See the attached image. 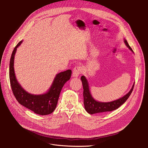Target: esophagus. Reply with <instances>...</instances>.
I'll list each match as a JSON object with an SVG mask.
<instances>
[{"label":"esophagus","mask_w":148,"mask_h":148,"mask_svg":"<svg viewBox=\"0 0 148 148\" xmlns=\"http://www.w3.org/2000/svg\"><path fill=\"white\" fill-rule=\"evenodd\" d=\"M73 77H77L79 76V74H81L82 72V69L79 66H75L73 70Z\"/></svg>","instance_id":"esophagus-1"}]
</instances>
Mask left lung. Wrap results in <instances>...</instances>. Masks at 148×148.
I'll return each mask as SVG.
<instances>
[{
	"mask_svg": "<svg viewBox=\"0 0 148 148\" xmlns=\"http://www.w3.org/2000/svg\"><path fill=\"white\" fill-rule=\"evenodd\" d=\"M124 43L125 45L129 48V49L134 53L132 49L126 40L124 39ZM81 79L82 83V86L84 89L83 97L84 108H85L86 111L90 114H94L96 113H104L105 112L112 111L118 109L121 105H122L128 99V98H129V97L130 96L133 91L135 85L134 83L133 84L132 88L129 91V92L126 94L125 95H124L123 97L111 102H101L95 100L92 97L89 89L88 82L86 77L84 75L81 76Z\"/></svg>",
	"mask_w": 148,
	"mask_h": 148,
	"instance_id": "1",
	"label": "left lung"
}]
</instances>
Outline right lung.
<instances>
[{
  "label": "right lung",
  "mask_w": 148,
  "mask_h": 148,
  "mask_svg": "<svg viewBox=\"0 0 148 148\" xmlns=\"http://www.w3.org/2000/svg\"><path fill=\"white\" fill-rule=\"evenodd\" d=\"M20 41L14 47L10 60L9 78L13 93L17 101L23 106L40 115L51 114L56 108L60 94L64 84L71 75V70H67L56 75L49 90L45 94L33 95L26 91L20 85L14 70V58L17 48L22 43Z\"/></svg>",
  "instance_id": "right-lung-1"
}]
</instances>
